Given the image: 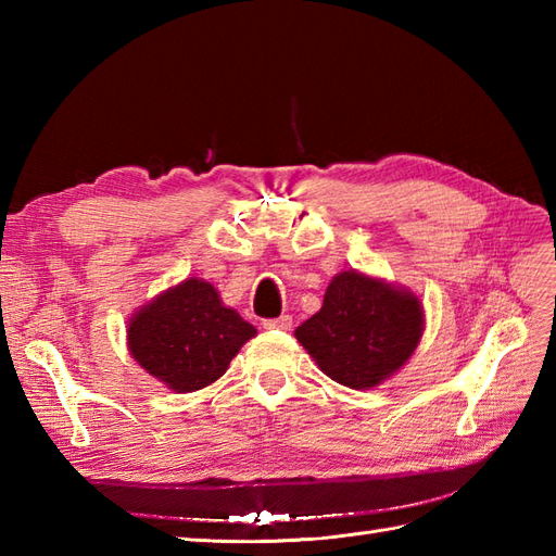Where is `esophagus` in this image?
Wrapping results in <instances>:
<instances>
[{
    "label": "esophagus",
    "mask_w": 556,
    "mask_h": 556,
    "mask_svg": "<svg viewBox=\"0 0 556 556\" xmlns=\"http://www.w3.org/2000/svg\"><path fill=\"white\" fill-rule=\"evenodd\" d=\"M290 327H292V317H290V315H280V317L264 319V329H278V331H288Z\"/></svg>",
    "instance_id": "esophagus-1"
}]
</instances>
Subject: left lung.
<instances>
[{
  "label": "left lung",
  "mask_w": 556,
  "mask_h": 556,
  "mask_svg": "<svg viewBox=\"0 0 556 556\" xmlns=\"http://www.w3.org/2000/svg\"><path fill=\"white\" fill-rule=\"evenodd\" d=\"M422 329L415 294L343 271L329 282L323 308L294 333L331 380L366 390L408 362Z\"/></svg>",
  "instance_id": "left-lung-1"
}]
</instances>
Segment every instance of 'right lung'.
<instances>
[{
	"label": "right lung",
	"mask_w": 556,
	"mask_h": 556,
	"mask_svg": "<svg viewBox=\"0 0 556 556\" xmlns=\"http://www.w3.org/2000/svg\"><path fill=\"white\" fill-rule=\"evenodd\" d=\"M255 327L225 308L215 288L190 278L131 317V357L174 392H194L220 378Z\"/></svg>",
	"instance_id": "add662e5"
}]
</instances>
